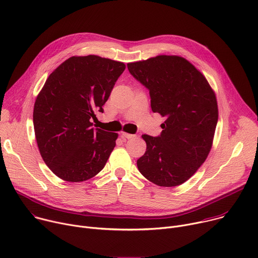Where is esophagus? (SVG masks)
<instances>
[{
  "label": "esophagus",
  "mask_w": 258,
  "mask_h": 258,
  "mask_svg": "<svg viewBox=\"0 0 258 258\" xmlns=\"http://www.w3.org/2000/svg\"><path fill=\"white\" fill-rule=\"evenodd\" d=\"M121 136H122L123 138H126V139H132V138L135 137V135L128 134V133H125V132H122V133H121Z\"/></svg>",
  "instance_id": "esophagus-1"
}]
</instances>
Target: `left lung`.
I'll return each mask as SVG.
<instances>
[{"instance_id": "obj_1", "label": "left lung", "mask_w": 258, "mask_h": 258, "mask_svg": "<svg viewBox=\"0 0 258 258\" xmlns=\"http://www.w3.org/2000/svg\"><path fill=\"white\" fill-rule=\"evenodd\" d=\"M127 68L149 89L152 111L166 117L159 137L142 136L147 147L137 160L138 169L158 186L181 185L212 148L218 120L215 92L199 70L179 55H157L128 62Z\"/></svg>"}]
</instances>
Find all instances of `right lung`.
Segmentation results:
<instances>
[{"mask_svg":"<svg viewBox=\"0 0 258 258\" xmlns=\"http://www.w3.org/2000/svg\"><path fill=\"white\" fill-rule=\"evenodd\" d=\"M124 62L99 55H74L48 76L33 113L40 154L58 178L86 181L99 174L118 134L93 128L96 111L103 112Z\"/></svg>","mask_w":258,"mask_h":258,"instance_id":"add662e5","label":"right lung"}]
</instances>
